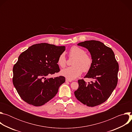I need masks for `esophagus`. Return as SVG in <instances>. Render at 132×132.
<instances>
[{"label":"esophagus","instance_id":"esophagus-1","mask_svg":"<svg viewBox=\"0 0 132 132\" xmlns=\"http://www.w3.org/2000/svg\"><path fill=\"white\" fill-rule=\"evenodd\" d=\"M66 82H71V81H72V80L68 79L66 78Z\"/></svg>","mask_w":132,"mask_h":132}]
</instances>
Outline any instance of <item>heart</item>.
I'll return each mask as SVG.
<instances>
[{"label": "heart", "mask_w": 132, "mask_h": 132, "mask_svg": "<svg viewBox=\"0 0 132 132\" xmlns=\"http://www.w3.org/2000/svg\"><path fill=\"white\" fill-rule=\"evenodd\" d=\"M70 57H75L72 63V66L69 67L61 72L62 76L68 79H74L79 77L82 71L88 72L91 68L93 60L91 56L86 53L85 51L76 46L69 50ZM57 64L61 68H64L67 64V60L64 53H62L58 58Z\"/></svg>", "instance_id": "1"}]
</instances>
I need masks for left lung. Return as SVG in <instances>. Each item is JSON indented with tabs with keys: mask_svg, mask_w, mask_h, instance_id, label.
<instances>
[{
	"mask_svg": "<svg viewBox=\"0 0 132 132\" xmlns=\"http://www.w3.org/2000/svg\"><path fill=\"white\" fill-rule=\"evenodd\" d=\"M90 52L93 63L84 78L95 81L86 83L79 79L78 89L74 93L76 98L88 106L100 105L110 97L118 84L119 64L112 50L103 43L95 40L78 44Z\"/></svg>",
	"mask_w": 132,
	"mask_h": 132,
	"instance_id": "8db88e82",
	"label": "left lung"
}]
</instances>
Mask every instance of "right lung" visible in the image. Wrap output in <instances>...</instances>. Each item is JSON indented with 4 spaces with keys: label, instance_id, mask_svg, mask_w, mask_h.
I'll list each match as a JSON object with an SVG mask.
<instances>
[{
    "label": "right lung",
    "instance_id": "obj_1",
    "mask_svg": "<svg viewBox=\"0 0 132 132\" xmlns=\"http://www.w3.org/2000/svg\"><path fill=\"white\" fill-rule=\"evenodd\" d=\"M65 50L64 46L42 43L32 45L19 55L13 67L12 81L24 101L39 106L55 96L65 78L46 77L60 71L57 60Z\"/></svg>",
    "mask_w": 132,
    "mask_h": 132
}]
</instances>
